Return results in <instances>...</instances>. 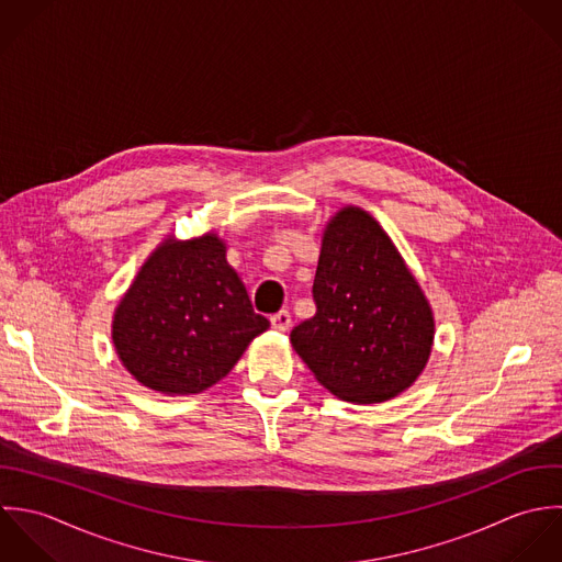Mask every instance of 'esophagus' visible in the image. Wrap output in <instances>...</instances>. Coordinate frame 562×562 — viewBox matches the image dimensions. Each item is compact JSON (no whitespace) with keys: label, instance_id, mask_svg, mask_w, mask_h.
Wrapping results in <instances>:
<instances>
[{"label":"esophagus","instance_id":"1","mask_svg":"<svg viewBox=\"0 0 562 562\" xmlns=\"http://www.w3.org/2000/svg\"><path fill=\"white\" fill-rule=\"evenodd\" d=\"M271 328L278 333H286L291 328V313L289 311H280L276 315H271Z\"/></svg>","mask_w":562,"mask_h":562}]
</instances>
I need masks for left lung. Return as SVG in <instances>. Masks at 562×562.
<instances>
[{
    "mask_svg": "<svg viewBox=\"0 0 562 562\" xmlns=\"http://www.w3.org/2000/svg\"><path fill=\"white\" fill-rule=\"evenodd\" d=\"M317 313L291 342L340 400L386 402L424 371L435 340L432 308L380 224L345 206L324 229L313 282Z\"/></svg>",
    "mask_w": 562,
    "mask_h": 562,
    "instance_id": "1",
    "label": "left lung"
}]
</instances>
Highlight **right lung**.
Segmentation results:
<instances>
[{
	"instance_id": "add662e5",
	"label": "right lung",
	"mask_w": 562,
	"mask_h": 562,
	"mask_svg": "<svg viewBox=\"0 0 562 562\" xmlns=\"http://www.w3.org/2000/svg\"><path fill=\"white\" fill-rule=\"evenodd\" d=\"M269 328L213 232L169 236L145 260L113 319L123 367L143 386L193 395L225 378L247 345Z\"/></svg>"
}]
</instances>
